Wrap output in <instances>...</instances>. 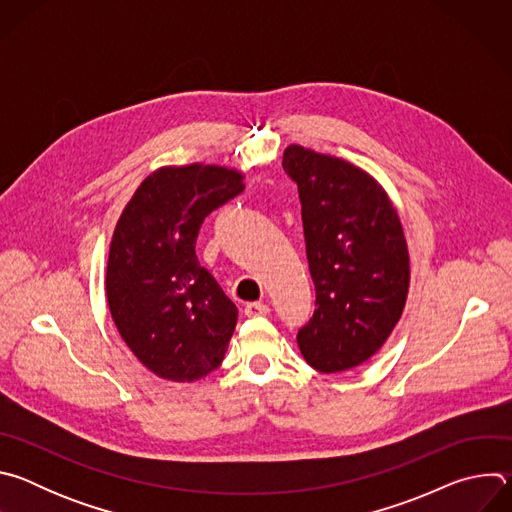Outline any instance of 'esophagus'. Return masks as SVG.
Segmentation results:
<instances>
[{"label": "esophagus", "instance_id": "1", "mask_svg": "<svg viewBox=\"0 0 512 512\" xmlns=\"http://www.w3.org/2000/svg\"><path fill=\"white\" fill-rule=\"evenodd\" d=\"M271 312V308L267 304H261V302H253V304H247L245 306V316L247 318H257V316H267Z\"/></svg>", "mask_w": 512, "mask_h": 512}]
</instances>
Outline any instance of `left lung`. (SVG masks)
<instances>
[{
	"mask_svg": "<svg viewBox=\"0 0 512 512\" xmlns=\"http://www.w3.org/2000/svg\"><path fill=\"white\" fill-rule=\"evenodd\" d=\"M298 184L316 310L298 332L312 369L340 373L369 360L399 322L409 291V253L381 184L340 158L302 145L283 152Z\"/></svg>",
	"mask_w": 512,
	"mask_h": 512,
	"instance_id": "obj_1",
	"label": "left lung"
}]
</instances>
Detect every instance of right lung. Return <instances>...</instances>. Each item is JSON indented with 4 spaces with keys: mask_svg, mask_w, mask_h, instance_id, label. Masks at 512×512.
Listing matches in <instances>:
<instances>
[{
    "mask_svg": "<svg viewBox=\"0 0 512 512\" xmlns=\"http://www.w3.org/2000/svg\"><path fill=\"white\" fill-rule=\"evenodd\" d=\"M245 190L223 166H168L145 178L115 227L105 291L113 322L145 369L192 383L223 362L239 310L198 263L204 218Z\"/></svg>",
    "mask_w": 512,
    "mask_h": 512,
    "instance_id": "1",
    "label": "right lung"
}]
</instances>
